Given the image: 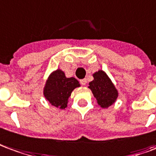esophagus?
<instances>
[{
    "instance_id": "1",
    "label": "esophagus",
    "mask_w": 156,
    "mask_h": 156,
    "mask_svg": "<svg viewBox=\"0 0 156 156\" xmlns=\"http://www.w3.org/2000/svg\"><path fill=\"white\" fill-rule=\"evenodd\" d=\"M80 84L83 85V86H86V84H87V80L86 79H82V80H80Z\"/></svg>"
}]
</instances>
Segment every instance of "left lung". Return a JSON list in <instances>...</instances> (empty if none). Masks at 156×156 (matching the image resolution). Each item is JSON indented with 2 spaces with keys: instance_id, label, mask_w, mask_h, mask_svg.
I'll use <instances>...</instances> for the list:
<instances>
[{
  "instance_id": "8db88e82",
  "label": "left lung",
  "mask_w": 156,
  "mask_h": 156,
  "mask_svg": "<svg viewBox=\"0 0 156 156\" xmlns=\"http://www.w3.org/2000/svg\"><path fill=\"white\" fill-rule=\"evenodd\" d=\"M93 78L94 80L89 83L88 87L101 108H108L117 99L118 91L105 71L95 72Z\"/></svg>"
}]
</instances>
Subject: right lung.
<instances>
[{
	"mask_svg": "<svg viewBox=\"0 0 156 156\" xmlns=\"http://www.w3.org/2000/svg\"><path fill=\"white\" fill-rule=\"evenodd\" d=\"M80 86L76 78H67L64 72L58 69L48 77L44 87L43 94L51 105L64 109L67 107L68 100L72 91Z\"/></svg>",
	"mask_w": 156,
	"mask_h": 156,
	"instance_id": "add662e5",
	"label": "right lung"
}]
</instances>
